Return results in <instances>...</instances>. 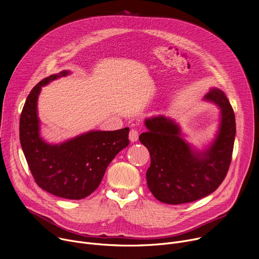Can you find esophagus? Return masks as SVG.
<instances>
[{
	"mask_svg": "<svg viewBox=\"0 0 259 259\" xmlns=\"http://www.w3.org/2000/svg\"><path fill=\"white\" fill-rule=\"evenodd\" d=\"M138 136H139V133L137 130L132 129L129 133V139L131 142H136L138 140Z\"/></svg>",
	"mask_w": 259,
	"mask_h": 259,
	"instance_id": "esophagus-1",
	"label": "esophagus"
}]
</instances>
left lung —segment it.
Wrapping results in <instances>:
<instances>
[{
  "mask_svg": "<svg viewBox=\"0 0 259 259\" xmlns=\"http://www.w3.org/2000/svg\"><path fill=\"white\" fill-rule=\"evenodd\" d=\"M204 101L219 109V124L214 138L198 149L180 125L163 115L144 120L147 131L139 136L151 155L146 171L147 187L165 204L190 203L212 194L224 181L236 137L233 107L223 90L211 87Z\"/></svg>",
  "mask_w": 259,
  "mask_h": 259,
  "instance_id": "obj_1",
  "label": "left lung"
}]
</instances>
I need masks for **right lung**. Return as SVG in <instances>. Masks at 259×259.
Returning a JSON list of instances; mask_svg holds the SVG:
<instances>
[{
	"label": "right lung",
	"mask_w": 259,
	"mask_h": 259,
	"mask_svg": "<svg viewBox=\"0 0 259 259\" xmlns=\"http://www.w3.org/2000/svg\"><path fill=\"white\" fill-rule=\"evenodd\" d=\"M70 73L62 70L32 88L20 116L19 137L36 184L56 197L81 200L98 188L109 163L128 146L129 128L91 130L60 143L47 142L40 132L39 95L42 87Z\"/></svg>",
	"instance_id": "add662e5"
}]
</instances>
